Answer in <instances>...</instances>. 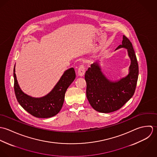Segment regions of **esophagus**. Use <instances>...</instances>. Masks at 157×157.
Masks as SVG:
<instances>
[{"mask_svg": "<svg viewBox=\"0 0 157 157\" xmlns=\"http://www.w3.org/2000/svg\"><path fill=\"white\" fill-rule=\"evenodd\" d=\"M85 71H86V70H85V67H84V66L82 65H80V67H79V69H78V75L79 76H82L84 75Z\"/></svg>", "mask_w": 157, "mask_h": 157, "instance_id": "1", "label": "esophagus"}]
</instances>
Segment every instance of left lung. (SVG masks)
<instances>
[{"label": "left lung", "instance_id": "left-lung-1", "mask_svg": "<svg viewBox=\"0 0 157 157\" xmlns=\"http://www.w3.org/2000/svg\"><path fill=\"white\" fill-rule=\"evenodd\" d=\"M127 49L130 59L128 73L119 80L111 81L102 72L98 61L91 64L85 74L86 94L91 106L101 113L118 110L133 96L138 78V64L133 46L123 35L122 44L115 50Z\"/></svg>", "mask_w": 157, "mask_h": 157}]
</instances>
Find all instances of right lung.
Segmentation results:
<instances>
[{
    "mask_svg": "<svg viewBox=\"0 0 157 157\" xmlns=\"http://www.w3.org/2000/svg\"><path fill=\"white\" fill-rule=\"evenodd\" d=\"M14 89L18 102L32 115L40 118H47L57 115L62 109L65 94L73 82L76 73L73 68L66 70L53 89L47 94L40 98H34L25 94L20 88L13 70Z\"/></svg>",
    "mask_w": 157,
    "mask_h": 157,
    "instance_id": "obj_1",
    "label": "right lung"
}]
</instances>
